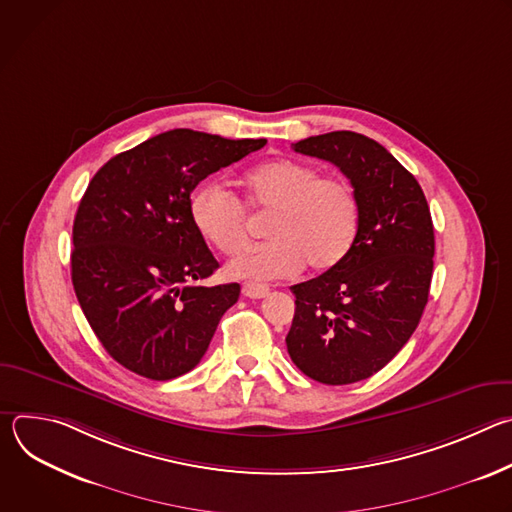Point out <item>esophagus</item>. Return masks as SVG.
<instances>
[{
    "instance_id": "1",
    "label": "esophagus",
    "mask_w": 512,
    "mask_h": 512,
    "mask_svg": "<svg viewBox=\"0 0 512 512\" xmlns=\"http://www.w3.org/2000/svg\"><path fill=\"white\" fill-rule=\"evenodd\" d=\"M241 291H243L245 298L259 300V298H265L269 294V287L263 285V283H243Z\"/></svg>"
}]
</instances>
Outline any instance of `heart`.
<instances>
[{
	"label": "heart",
	"mask_w": 512,
	"mask_h": 512,
	"mask_svg": "<svg viewBox=\"0 0 512 512\" xmlns=\"http://www.w3.org/2000/svg\"><path fill=\"white\" fill-rule=\"evenodd\" d=\"M243 202L253 212H269L267 243L241 251L227 263L237 279L267 281L296 275L304 263L312 271L338 265L350 251L360 223L354 188L336 176H320L314 166L269 160L241 178ZM196 233L218 253H237L247 237L241 202L216 184L196 188L188 200Z\"/></svg>",
	"instance_id": "b5f03b06"
}]
</instances>
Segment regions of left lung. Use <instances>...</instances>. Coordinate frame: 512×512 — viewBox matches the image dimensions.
I'll list each match as a JSON object with an SVG mask.
<instances>
[{"mask_svg":"<svg viewBox=\"0 0 512 512\" xmlns=\"http://www.w3.org/2000/svg\"><path fill=\"white\" fill-rule=\"evenodd\" d=\"M350 180L360 208L348 255L326 273L291 285L296 314L285 336L296 367L324 385L379 373L407 344L427 304L433 223L425 194L381 143L332 131L294 143Z\"/></svg>","mask_w":512,"mask_h":512,"instance_id":"obj_1","label":"left lung"}]
</instances>
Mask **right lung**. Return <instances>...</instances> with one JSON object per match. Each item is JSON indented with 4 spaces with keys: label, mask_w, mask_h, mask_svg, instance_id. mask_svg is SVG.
I'll list each match as a JSON object with an SVG mask.
<instances>
[{
    "label": "right lung",
    "mask_w": 512,
    "mask_h": 512,
    "mask_svg": "<svg viewBox=\"0 0 512 512\" xmlns=\"http://www.w3.org/2000/svg\"><path fill=\"white\" fill-rule=\"evenodd\" d=\"M265 143L172 129L117 154L89 182L72 225V285L121 367L170 381L204 356L241 287L200 285L218 261L190 221L188 200L206 176Z\"/></svg>",
    "instance_id": "obj_1"
}]
</instances>
